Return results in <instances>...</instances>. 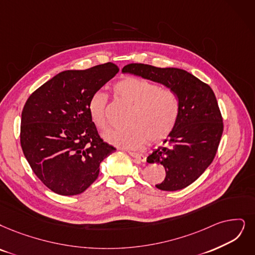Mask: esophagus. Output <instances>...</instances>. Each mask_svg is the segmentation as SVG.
<instances>
[{"label": "esophagus", "mask_w": 255, "mask_h": 255, "mask_svg": "<svg viewBox=\"0 0 255 255\" xmlns=\"http://www.w3.org/2000/svg\"><path fill=\"white\" fill-rule=\"evenodd\" d=\"M128 155H129L130 157H133L137 163H140V162H145V160H146L145 156H144V155H142V154H139V152L128 151Z\"/></svg>", "instance_id": "esophagus-1"}]
</instances>
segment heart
Instances as JSON below:
<instances>
[{
	"label": "heart",
	"instance_id": "1",
	"mask_svg": "<svg viewBox=\"0 0 255 255\" xmlns=\"http://www.w3.org/2000/svg\"><path fill=\"white\" fill-rule=\"evenodd\" d=\"M116 97L131 105L126 128H112L105 139L115 146L136 149L145 144L147 139L157 142L168 137L177 126L181 103L174 90L159 87L149 80L128 76L115 84ZM89 114L94 126L105 130L109 125L108 98L96 92L88 105Z\"/></svg>",
	"mask_w": 255,
	"mask_h": 255
}]
</instances>
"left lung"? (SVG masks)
Instances as JSON below:
<instances>
[{"mask_svg":"<svg viewBox=\"0 0 255 255\" xmlns=\"http://www.w3.org/2000/svg\"><path fill=\"white\" fill-rule=\"evenodd\" d=\"M129 73L175 91L181 103L180 117L164 145L146 158L165 168L166 176L156 187L165 191L185 188L195 182L215 159L223 134V119L211 88L185 70L128 64Z\"/></svg>","mask_w":255,"mask_h":255,"instance_id":"1","label":"left lung"}]
</instances>
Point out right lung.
Instances as JSON below:
<instances>
[{
  "label": "right lung",
  "instance_id": "1",
  "mask_svg": "<svg viewBox=\"0 0 255 255\" xmlns=\"http://www.w3.org/2000/svg\"><path fill=\"white\" fill-rule=\"evenodd\" d=\"M119 68L107 63L63 71L30 95L22 112L21 145L36 177L57 195L84 192L116 148L104 142L88 105Z\"/></svg>",
  "mask_w": 255,
  "mask_h": 255
}]
</instances>
